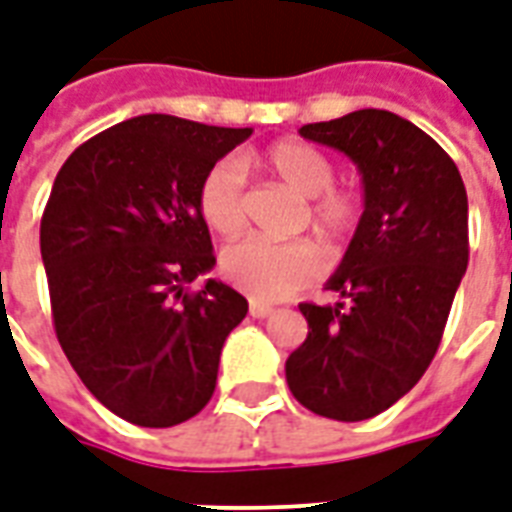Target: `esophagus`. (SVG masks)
I'll use <instances>...</instances> for the list:
<instances>
[{
	"instance_id": "1",
	"label": "esophagus",
	"mask_w": 512,
	"mask_h": 512,
	"mask_svg": "<svg viewBox=\"0 0 512 512\" xmlns=\"http://www.w3.org/2000/svg\"><path fill=\"white\" fill-rule=\"evenodd\" d=\"M249 314H252L255 319H265L273 314V306H268V303H260V300H252V303H249Z\"/></svg>"
}]
</instances>
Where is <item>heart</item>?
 <instances>
[{"label":"heart","instance_id":"heart-1","mask_svg":"<svg viewBox=\"0 0 512 512\" xmlns=\"http://www.w3.org/2000/svg\"><path fill=\"white\" fill-rule=\"evenodd\" d=\"M257 163L268 174L306 198V217L327 239H343L357 228L362 214L360 195L335 187V166L325 152L298 139H282L265 147ZM198 209L209 228L233 239L247 225L244 171L233 158H222L206 171L198 187ZM322 252L311 241L244 239L222 249L220 271L249 298L276 303L292 298L322 273Z\"/></svg>","mask_w":512,"mask_h":512}]
</instances>
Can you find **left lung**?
Masks as SVG:
<instances>
[{"label": "left lung", "mask_w": 512, "mask_h": 512, "mask_svg": "<svg viewBox=\"0 0 512 512\" xmlns=\"http://www.w3.org/2000/svg\"><path fill=\"white\" fill-rule=\"evenodd\" d=\"M300 136L357 163L365 212L327 282L341 303H300L308 335L287 360V384L325 419H373L438 351L470 260L467 190L448 152L386 109L308 123Z\"/></svg>", "instance_id": "8db88e82"}]
</instances>
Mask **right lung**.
Instances as JSON below:
<instances>
[{
  "mask_svg": "<svg viewBox=\"0 0 512 512\" xmlns=\"http://www.w3.org/2000/svg\"><path fill=\"white\" fill-rule=\"evenodd\" d=\"M252 128L174 115L123 120L58 171L39 225L56 338L96 400L139 427L193 419L247 298L212 271L201 179Z\"/></svg>",
  "mask_w": 512,
  "mask_h": 512,
  "instance_id": "right-lung-1",
  "label": "right lung"
}]
</instances>
